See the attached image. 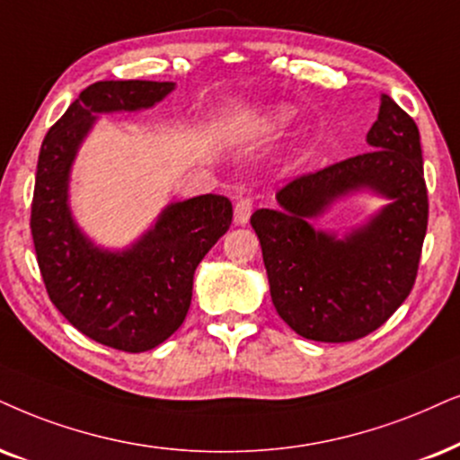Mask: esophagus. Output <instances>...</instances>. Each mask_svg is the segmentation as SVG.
<instances>
[{
  "mask_svg": "<svg viewBox=\"0 0 460 460\" xmlns=\"http://www.w3.org/2000/svg\"><path fill=\"white\" fill-rule=\"evenodd\" d=\"M250 214H252V199L250 197H240L234 208V218L237 225H246L250 220Z\"/></svg>",
  "mask_w": 460,
  "mask_h": 460,
  "instance_id": "34e87169",
  "label": "esophagus"
}]
</instances>
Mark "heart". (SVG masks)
I'll use <instances>...</instances> for the list:
<instances>
[{"label": "heart", "instance_id": "1", "mask_svg": "<svg viewBox=\"0 0 460 460\" xmlns=\"http://www.w3.org/2000/svg\"><path fill=\"white\" fill-rule=\"evenodd\" d=\"M288 120H290V112L287 108H270V110H263V112L250 116V119L237 125V133L248 139L267 137L284 129V127L288 125Z\"/></svg>", "mask_w": 460, "mask_h": 460}]
</instances>
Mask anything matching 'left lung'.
Masks as SVG:
<instances>
[{
    "label": "left lung",
    "instance_id": "left-lung-1",
    "mask_svg": "<svg viewBox=\"0 0 460 460\" xmlns=\"http://www.w3.org/2000/svg\"><path fill=\"white\" fill-rule=\"evenodd\" d=\"M367 153L290 180L276 208L250 217L276 312L305 340L354 341L408 299L427 234L429 197L414 119L382 93ZM371 190L391 204L344 238L309 223L341 196Z\"/></svg>",
    "mask_w": 460,
    "mask_h": 460
}]
</instances>
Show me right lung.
Here are the masks:
<instances>
[{"label":"right lung","mask_w":460,"mask_h":460,"mask_svg":"<svg viewBox=\"0 0 460 460\" xmlns=\"http://www.w3.org/2000/svg\"><path fill=\"white\" fill-rule=\"evenodd\" d=\"M173 86L153 80L86 86L46 133L38 156L31 235L46 293L80 333L123 352L153 350L184 323L197 265L226 234L234 208L212 193L170 203L136 243L114 252L75 225L69 172L97 116L153 108Z\"/></svg>","instance_id":"1"}]
</instances>
